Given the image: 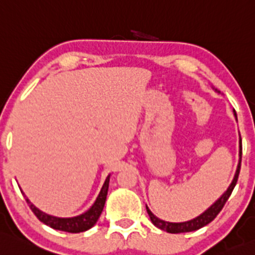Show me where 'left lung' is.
Returning <instances> with one entry per match:
<instances>
[{
    "label": "left lung",
    "mask_w": 255,
    "mask_h": 255,
    "mask_svg": "<svg viewBox=\"0 0 255 255\" xmlns=\"http://www.w3.org/2000/svg\"><path fill=\"white\" fill-rule=\"evenodd\" d=\"M235 116L236 120H237V115L235 112ZM241 160H242V140H240V162H238L237 166V170H236L235 177H234V181L232 183L230 184V187L227 188V191L214 203L208 210H205L204 213L200 214L199 216H197L195 219L189 220V221L186 222H168V221H163V220L156 218L151 211L149 210V208L146 206V211L149 214V218L151 220L152 224L157 227V229L162 230V231L168 232V234H182V232H192L195 231V230H199L202 227L206 226L208 224H210L216 216L219 215L220 211L222 210L224 205L226 204V202L229 200L230 195H231L232 191H234L236 183H237V179L238 176H240V170H241Z\"/></svg>",
    "instance_id": "left-lung-1"
}]
</instances>
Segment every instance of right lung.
Wrapping results in <instances>:
<instances>
[{
    "label": "right lung",
    "instance_id": "right-lung-1",
    "mask_svg": "<svg viewBox=\"0 0 255 255\" xmlns=\"http://www.w3.org/2000/svg\"><path fill=\"white\" fill-rule=\"evenodd\" d=\"M109 182L110 175L107 176L105 183H104L103 188H101V191L99 193L95 203L92 205V208L85 211L84 214H82V215L74 216V218H56V216L42 213L35 205L31 204L28 198H25V200L29 204V208L31 209V211L35 214L36 218L41 222H44L45 225H47V226L52 227L55 230H60V231L71 232V234H79V232H84L87 230L92 229L94 225L96 224L98 219L100 218L104 205H105L106 202L107 191H109Z\"/></svg>",
    "mask_w": 255,
    "mask_h": 255
}]
</instances>
